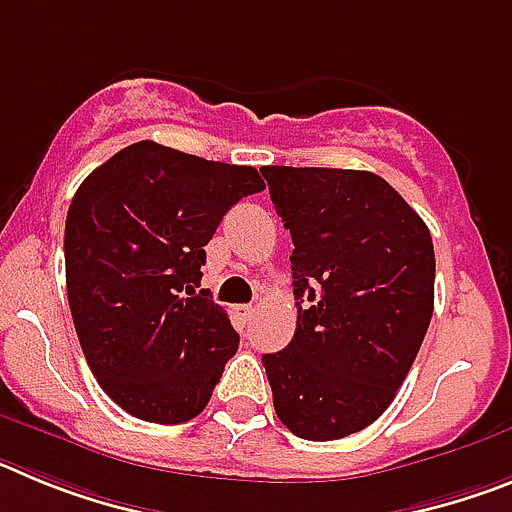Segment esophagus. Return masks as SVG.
<instances>
[{"mask_svg": "<svg viewBox=\"0 0 512 512\" xmlns=\"http://www.w3.org/2000/svg\"><path fill=\"white\" fill-rule=\"evenodd\" d=\"M238 315H241L243 320H251L253 315H256V307H253V305H238Z\"/></svg>", "mask_w": 512, "mask_h": 512, "instance_id": "1", "label": "esophagus"}]
</instances>
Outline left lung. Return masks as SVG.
Here are the masks:
<instances>
[{"mask_svg": "<svg viewBox=\"0 0 512 512\" xmlns=\"http://www.w3.org/2000/svg\"><path fill=\"white\" fill-rule=\"evenodd\" d=\"M292 235L297 330L264 354L274 410L295 436L333 441L379 418L433 315L428 225L372 171L264 166Z\"/></svg>", "mask_w": 512, "mask_h": 512, "instance_id": "left-lung-1", "label": "left lung"}]
</instances>
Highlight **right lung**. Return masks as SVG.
I'll return each instance as SVG.
<instances>
[{
  "instance_id": "add662e5",
  "label": "right lung",
  "mask_w": 512,
  "mask_h": 512,
  "mask_svg": "<svg viewBox=\"0 0 512 512\" xmlns=\"http://www.w3.org/2000/svg\"><path fill=\"white\" fill-rule=\"evenodd\" d=\"M264 187L253 166L140 140L76 189L63 235L71 318L99 387L125 413L174 425L210 402L238 333L194 287L225 212Z\"/></svg>"
}]
</instances>
